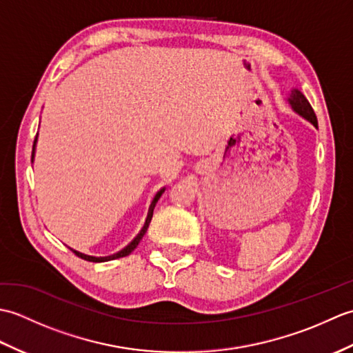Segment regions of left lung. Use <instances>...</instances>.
Masks as SVG:
<instances>
[{"label": "left lung", "instance_id": "obj_1", "mask_svg": "<svg viewBox=\"0 0 353 353\" xmlns=\"http://www.w3.org/2000/svg\"><path fill=\"white\" fill-rule=\"evenodd\" d=\"M291 106L294 108L296 112H299L303 118L308 119L314 125L317 127V117L314 114V109L311 108L310 101L305 99V95L299 91V89H294V91H291V99H290Z\"/></svg>", "mask_w": 353, "mask_h": 353}]
</instances>
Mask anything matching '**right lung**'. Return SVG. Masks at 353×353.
I'll use <instances>...</instances> for the list:
<instances>
[{"mask_svg":"<svg viewBox=\"0 0 353 353\" xmlns=\"http://www.w3.org/2000/svg\"><path fill=\"white\" fill-rule=\"evenodd\" d=\"M36 139H37V134H36V138H34V144H36ZM34 144H33V153H32V157L34 156ZM162 192H163V190H161L159 192H157L156 196H154V199H153V201H152V205H150V208H148V215H147V220H145L144 228L141 229V232H139V234L137 235V238H134L133 241H132L129 245L124 247V249H123L121 252H118V253H115V254H112V256H104V258L88 256V254H83V253L76 252V250H72V252L76 253L79 258L85 259V261H89V262H104V261H112V259H118V258H123V256H127V254H130V253H132L134 249H137V245L139 244V241H141V239H142V236L145 235V232H147V229H148V224H150V221H152V216H153L154 206H156V203H157V200H159V197L162 196Z\"/></svg>","mask_w":353,"mask_h":353,"instance_id":"right-lung-1","label":"right lung"}]
</instances>
